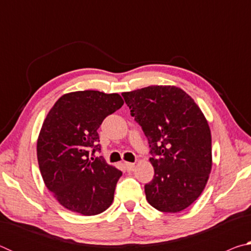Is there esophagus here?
<instances>
[{
  "label": "esophagus",
  "instance_id": "esophagus-1",
  "mask_svg": "<svg viewBox=\"0 0 251 251\" xmlns=\"http://www.w3.org/2000/svg\"><path fill=\"white\" fill-rule=\"evenodd\" d=\"M124 165H125V167H126V169H127V171H128V172H133V171H134L135 164H133V163H125Z\"/></svg>",
  "mask_w": 251,
  "mask_h": 251
}]
</instances>
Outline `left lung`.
Returning <instances> with one entry per match:
<instances>
[{
    "mask_svg": "<svg viewBox=\"0 0 251 251\" xmlns=\"http://www.w3.org/2000/svg\"><path fill=\"white\" fill-rule=\"evenodd\" d=\"M148 144L154 178L145 185L150 205L178 212L201 196L211 171V134L201 108L176 86L123 93Z\"/></svg>",
    "mask_w": 251,
    "mask_h": 251,
    "instance_id": "8db88e82",
    "label": "left lung"
}]
</instances>
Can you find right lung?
<instances>
[{"mask_svg":"<svg viewBox=\"0 0 251 251\" xmlns=\"http://www.w3.org/2000/svg\"><path fill=\"white\" fill-rule=\"evenodd\" d=\"M123 104L118 94L79 91L63 95L46 116L37 160L45 186L66 209L93 216L112 205L122 172L95 156L97 129Z\"/></svg>","mask_w":251,"mask_h":251,"instance_id":"right-lung-1","label":"right lung"}]
</instances>
